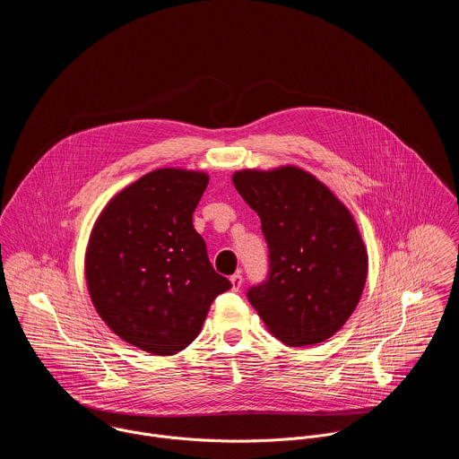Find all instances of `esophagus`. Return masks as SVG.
I'll use <instances>...</instances> for the list:
<instances>
[{"instance_id": "34e87169", "label": "esophagus", "mask_w": 459, "mask_h": 459, "mask_svg": "<svg viewBox=\"0 0 459 459\" xmlns=\"http://www.w3.org/2000/svg\"><path fill=\"white\" fill-rule=\"evenodd\" d=\"M242 282H244L242 273H233V275H231V290H233V291H238V290L242 288Z\"/></svg>"}]
</instances>
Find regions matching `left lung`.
I'll return each mask as SVG.
<instances>
[{
    "label": "left lung",
    "instance_id": "obj_1",
    "mask_svg": "<svg viewBox=\"0 0 459 459\" xmlns=\"http://www.w3.org/2000/svg\"><path fill=\"white\" fill-rule=\"evenodd\" d=\"M233 186L260 215L268 247L266 279L247 290L251 306L288 346L325 341L357 307L368 275L351 213L293 166L238 171Z\"/></svg>",
    "mask_w": 459,
    "mask_h": 459
}]
</instances>
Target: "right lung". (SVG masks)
<instances>
[{
	"label": "right lung",
	"instance_id": "right-lung-1",
	"mask_svg": "<svg viewBox=\"0 0 459 459\" xmlns=\"http://www.w3.org/2000/svg\"><path fill=\"white\" fill-rule=\"evenodd\" d=\"M206 186L204 173L155 169L109 201L90 237L84 268L97 313L153 355L187 348L231 288L193 226Z\"/></svg>",
	"mask_w": 459,
	"mask_h": 459
}]
</instances>
